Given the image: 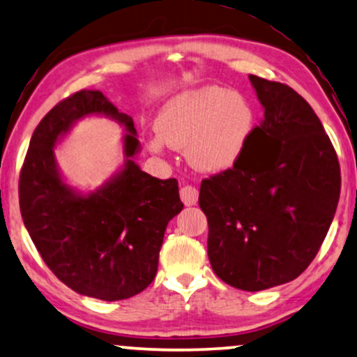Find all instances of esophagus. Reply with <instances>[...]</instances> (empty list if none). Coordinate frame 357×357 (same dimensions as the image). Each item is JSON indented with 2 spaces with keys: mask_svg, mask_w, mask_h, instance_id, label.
I'll use <instances>...</instances> for the list:
<instances>
[{
  "mask_svg": "<svg viewBox=\"0 0 357 357\" xmlns=\"http://www.w3.org/2000/svg\"><path fill=\"white\" fill-rule=\"evenodd\" d=\"M179 196H181V201L184 202V206L191 207L197 204L199 191L194 186H183L181 191H179Z\"/></svg>",
  "mask_w": 357,
  "mask_h": 357,
  "instance_id": "34e87169",
  "label": "esophagus"
}]
</instances>
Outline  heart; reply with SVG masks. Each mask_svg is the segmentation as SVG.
<instances>
[{
	"label": "heart",
	"instance_id": "b5f03b06",
	"mask_svg": "<svg viewBox=\"0 0 357 357\" xmlns=\"http://www.w3.org/2000/svg\"><path fill=\"white\" fill-rule=\"evenodd\" d=\"M255 112L243 96L222 86H204L168 99L155 119L150 149L186 150L188 161L204 173H223L243 155Z\"/></svg>",
	"mask_w": 357,
	"mask_h": 357
}]
</instances>
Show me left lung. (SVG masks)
I'll return each instance as SVG.
<instances>
[{
	"instance_id": "1",
	"label": "left lung",
	"mask_w": 357,
	"mask_h": 357,
	"mask_svg": "<svg viewBox=\"0 0 357 357\" xmlns=\"http://www.w3.org/2000/svg\"><path fill=\"white\" fill-rule=\"evenodd\" d=\"M264 109L231 169L204 179L207 255L218 278L258 292L308 268L333 222L341 191L336 151L320 119L287 84L250 75Z\"/></svg>"
}]
</instances>
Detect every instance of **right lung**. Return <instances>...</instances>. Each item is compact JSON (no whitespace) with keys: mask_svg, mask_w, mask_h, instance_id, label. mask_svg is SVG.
Masks as SVG:
<instances>
[{"mask_svg":"<svg viewBox=\"0 0 357 357\" xmlns=\"http://www.w3.org/2000/svg\"><path fill=\"white\" fill-rule=\"evenodd\" d=\"M93 115L123 127L124 161L101 187L82 192L66 181L54 149ZM140 150L132 117L98 89L63 99L32 134L19 178L24 225L52 273L82 296L114 302L149 287L166 227L183 211L178 181L142 171Z\"/></svg>","mask_w":357,"mask_h":357,"instance_id":"obj_1","label":"right lung"}]
</instances>
